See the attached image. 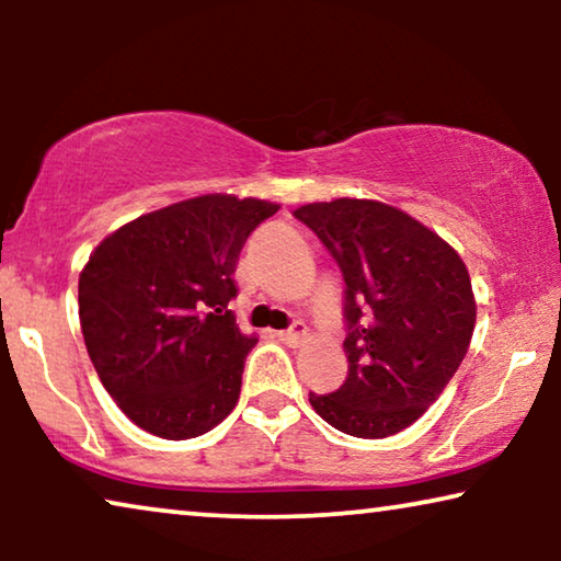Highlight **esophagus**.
<instances>
[{"label":"esophagus","instance_id":"esophagus-1","mask_svg":"<svg viewBox=\"0 0 561 561\" xmlns=\"http://www.w3.org/2000/svg\"><path fill=\"white\" fill-rule=\"evenodd\" d=\"M306 336V324L304 321H294V327L286 329V332H278V340L286 344H298Z\"/></svg>","mask_w":561,"mask_h":561}]
</instances>
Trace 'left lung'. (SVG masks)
<instances>
[{
	"instance_id": "1",
	"label": "left lung",
	"mask_w": 561,
	"mask_h": 561,
	"mask_svg": "<svg viewBox=\"0 0 561 561\" xmlns=\"http://www.w3.org/2000/svg\"><path fill=\"white\" fill-rule=\"evenodd\" d=\"M344 275L347 380L309 393L327 424L386 439L426 413L470 347L478 304L462 257L396 206L334 198L294 211Z\"/></svg>"
}]
</instances>
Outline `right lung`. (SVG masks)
<instances>
[{
	"mask_svg": "<svg viewBox=\"0 0 561 561\" xmlns=\"http://www.w3.org/2000/svg\"><path fill=\"white\" fill-rule=\"evenodd\" d=\"M280 206L204 194L142 214L91 252L79 275L89 357L122 413L160 439H194L237 405L255 334L229 301L242 244Z\"/></svg>",
	"mask_w": 561,
	"mask_h": 561,
	"instance_id": "add662e5",
	"label": "right lung"
}]
</instances>
